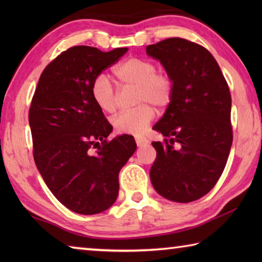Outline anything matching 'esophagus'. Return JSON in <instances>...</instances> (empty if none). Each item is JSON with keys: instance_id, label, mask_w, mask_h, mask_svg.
<instances>
[{"instance_id": "34e87169", "label": "esophagus", "mask_w": 262, "mask_h": 262, "mask_svg": "<svg viewBox=\"0 0 262 262\" xmlns=\"http://www.w3.org/2000/svg\"><path fill=\"white\" fill-rule=\"evenodd\" d=\"M135 142H136L137 147H142V145H144V144L148 143V140L144 139V137L136 136V137H135Z\"/></svg>"}]
</instances>
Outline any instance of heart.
Instances as JSON below:
<instances>
[{"mask_svg":"<svg viewBox=\"0 0 262 262\" xmlns=\"http://www.w3.org/2000/svg\"><path fill=\"white\" fill-rule=\"evenodd\" d=\"M123 88H136V108L123 111L112 119L114 130L118 134L141 135L147 130L155 118V110L167 107L173 98L174 82L171 75L157 72L154 61L133 56L119 63L113 69ZM91 96L96 105L106 113H112L117 107V91L110 78L104 74L97 76L91 84Z\"/></svg>","mask_w":262,"mask_h":262,"instance_id":"obj_1","label":"heart"}]
</instances>
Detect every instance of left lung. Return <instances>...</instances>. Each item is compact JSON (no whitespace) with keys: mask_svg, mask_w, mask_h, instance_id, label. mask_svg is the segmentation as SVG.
Returning <instances> with one entry per match:
<instances>
[{"mask_svg":"<svg viewBox=\"0 0 262 262\" xmlns=\"http://www.w3.org/2000/svg\"><path fill=\"white\" fill-rule=\"evenodd\" d=\"M173 78L174 94L154 129L166 137L152 142L157 157L150 180L167 200H198L219 181L232 144L231 95L210 52L183 38L147 46Z\"/></svg>","mask_w":262,"mask_h":262,"instance_id":"left-lung-1","label":"left lung"}]
</instances>
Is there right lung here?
I'll list each match as a JSON object with an SVG mask.
<instances>
[{"mask_svg":"<svg viewBox=\"0 0 262 262\" xmlns=\"http://www.w3.org/2000/svg\"><path fill=\"white\" fill-rule=\"evenodd\" d=\"M127 51L68 48L43 69L31 101L35 165L57 200L77 214L113 205L119 172L136 150L130 135L107 140L113 128L91 96L94 79Z\"/></svg>","mask_w":262,"mask_h":262,"instance_id":"1","label":"right lung"}]
</instances>
